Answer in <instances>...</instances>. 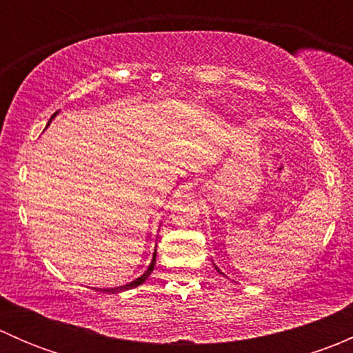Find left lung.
Instances as JSON below:
<instances>
[{"label": "left lung", "instance_id": "obj_1", "mask_svg": "<svg viewBox=\"0 0 353 353\" xmlns=\"http://www.w3.org/2000/svg\"><path fill=\"white\" fill-rule=\"evenodd\" d=\"M215 270H216V272H220V270H219V268H216V266H215ZM220 273H222V272H220Z\"/></svg>", "mask_w": 353, "mask_h": 353}]
</instances>
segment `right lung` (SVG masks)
<instances>
[{
  "mask_svg": "<svg viewBox=\"0 0 353 353\" xmlns=\"http://www.w3.org/2000/svg\"><path fill=\"white\" fill-rule=\"evenodd\" d=\"M56 114H58V112H56ZM56 114H54V116H56ZM54 116H52V117H54ZM52 117H51V119H52ZM49 123H51V121H49ZM49 123H48V126H49ZM155 256H157V252H154V256H152V263H150V265H148L147 272H145L143 275H141V276H138L137 280H133V282L126 283V285H121V287H112V288H95V290L105 292V294H119V292H123V290H130V288H134V287L141 285V283H143L145 280H147L148 276H150V273L154 272V266H155Z\"/></svg>",
  "mask_w": 353,
  "mask_h": 353,
  "instance_id": "obj_1",
  "label": "right lung"
}]
</instances>
